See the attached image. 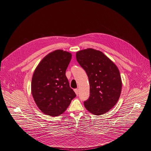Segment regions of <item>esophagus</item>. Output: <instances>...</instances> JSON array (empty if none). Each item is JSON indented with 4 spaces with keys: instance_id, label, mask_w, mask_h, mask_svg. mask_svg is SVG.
<instances>
[{
    "instance_id": "obj_1",
    "label": "esophagus",
    "mask_w": 151,
    "mask_h": 151,
    "mask_svg": "<svg viewBox=\"0 0 151 151\" xmlns=\"http://www.w3.org/2000/svg\"><path fill=\"white\" fill-rule=\"evenodd\" d=\"M74 91L75 92L76 94L78 96V94H79V91H78V89H75V90H74Z\"/></svg>"
}]
</instances>
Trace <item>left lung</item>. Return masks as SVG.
Segmentation results:
<instances>
[{"label": "left lung", "instance_id": "obj_1", "mask_svg": "<svg viewBox=\"0 0 151 151\" xmlns=\"http://www.w3.org/2000/svg\"><path fill=\"white\" fill-rule=\"evenodd\" d=\"M76 57L90 82V95L83 103L85 108L96 115L106 113L116 104L121 93L118 68L102 52L92 48L77 52Z\"/></svg>", "mask_w": 151, "mask_h": 151}]
</instances>
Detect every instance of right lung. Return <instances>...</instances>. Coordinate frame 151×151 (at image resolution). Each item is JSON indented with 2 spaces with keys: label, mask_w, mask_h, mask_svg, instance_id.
I'll use <instances>...</instances> for the list:
<instances>
[{
  "label": "right lung",
  "mask_w": 151,
  "mask_h": 151,
  "mask_svg": "<svg viewBox=\"0 0 151 151\" xmlns=\"http://www.w3.org/2000/svg\"><path fill=\"white\" fill-rule=\"evenodd\" d=\"M71 58L70 52L55 50L43 58L34 72L32 94L39 109L46 115L62 114L76 97L66 76Z\"/></svg>",
  "instance_id": "right-lung-1"
}]
</instances>
